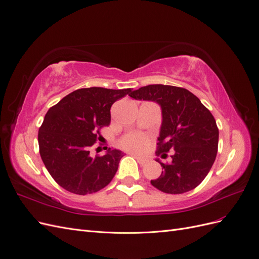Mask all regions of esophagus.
Returning <instances> with one entry per match:
<instances>
[{"instance_id": "esophagus-1", "label": "esophagus", "mask_w": 259, "mask_h": 259, "mask_svg": "<svg viewBox=\"0 0 259 259\" xmlns=\"http://www.w3.org/2000/svg\"><path fill=\"white\" fill-rule=\"evenodd\" d=\"M132 155L134 156V158L137 160V162H138L139 164H142V165H144V164L147 162V160H146V159L140 158V156H138V155H136V154H132Z\"/></svg>"}]
</instances>
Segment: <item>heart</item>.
<instances>
[{
    "instance_id": "1",
    "label": "heart",
    "mask_w": 259,
    "mask_h": 259,
    "mask_svg": "<svg viewBox=\"0 0 259 259\" xmlns=\"http://www.w3.org/2000/svg\"><path fill=\"white\" fill-rule=\"evenodd\" d=\"M150 144V138L142 133H130L120 139V146L126 151L142 153Z\"/></svg>"
}]
</instances>
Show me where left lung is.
Listing matches in <instances>:
<instances>
[{"label": "left lung", "mask_w": 259, "mask_h": 259, "mask_svg": "<svg viewBox=\"0 0 259 259\" xmlns=\"http://www.w3.org/2000/svg\"><path fill=\"white\" fill-rule=\"evenodd\" d=\"M128 95L161 106L162 125L155 153L165 159L167 152H173L171 162H160L163 170L151 185L170 194L198 187L217 154L219 133L213 114L191 92L177 86L147 85Z\"/></svg>", "instance_id": "obj_1"}]
</instances>
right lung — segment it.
<instances>
[{"label":"right lung","mask_w":259,"mask_h":259,"mask_svg":"<svg viewBox=\"0 0 259 259\" xmlns=\"http://www.w3.org/2000/svg\"><path fill=\"white\" fill-rule=\"evenodd\" d=\"M132 91L90 88L76 90L50 108L38 130V147L46 169L60 187L75 194L105 188L114 177L124 153L109 148L90 155L100 128L111 121L110 109Z\"/></svg>","instance_id":"add662e5"}]
</instances>
